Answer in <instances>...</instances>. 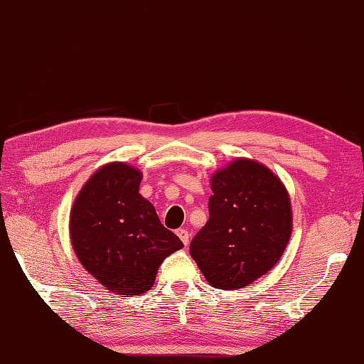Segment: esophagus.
Wrapping results in <instances>:
<instances>
[{"mask_svg":"<svg viewBox=\"0 0 364 364\" xmlns=\"http://www.w3.org/2000/svg\"><path fill=\"white\" fill-rule=\"evenodd\" d=\"M176 232H177V236L181 237V241H182L185 245H187V244H188V241H190V232H188L187 230H183V228L177 230Z\"/></svg>","mask_w":364,"mask_h":364,"instance_id":"esophagus-1","label":"esophagus"}]
</instances>
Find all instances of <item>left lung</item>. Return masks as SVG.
Instances as JSON below:
<instances>
[{"label":"left lung","mask_w":364,"mask_h":364,"mask_svg":"<svg viewBox=\"0 0 364 364\" xmlns=\"http://www.w3.org/2000/svg\"><path fill=\"white\" fill-rule=\"evenodd\" d=\"M209 220L190 255L215 289L237 290L272 269L291 236V204L264 164L237 159L210 179Z\"/></svg>","instance_id":"obj_1"}]
</instances>
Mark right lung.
I'll use <instances>...</instances> for the list:
<instances>
[{"instance_id":"obj_1","label":"right lung","mask_w":364,"mask_h":364,"mask_svg":"<svg viewBox=\"0 0 364 364\" xmlns=\"http://www.w3.org/2000/svg\"><path fill=\"white\" fill-rule=\"evenodd\" d=\"M142 174L127 163H107L74 200L70 236L80 264L106 287L138 296L154 285L163 259L183 247L139 193Z\"/></svg>"}]
</instances>
